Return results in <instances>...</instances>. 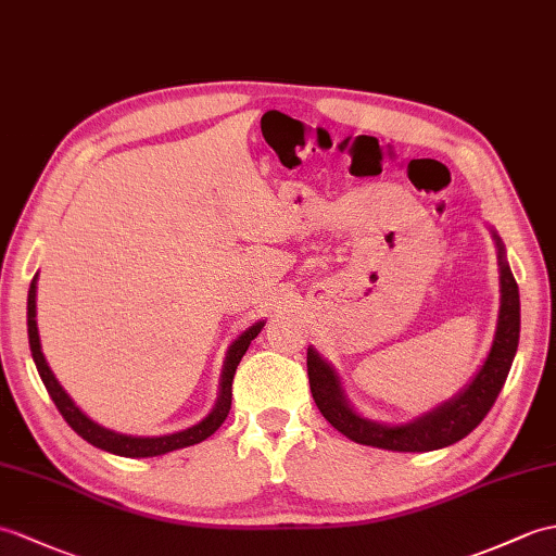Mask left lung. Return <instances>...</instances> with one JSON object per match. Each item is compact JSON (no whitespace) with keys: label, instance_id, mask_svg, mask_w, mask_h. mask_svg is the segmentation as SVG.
Masks as SVG:
<instances>
[{"label":"left lung","instance_id":"left-lung-1","mask_svg":"<svg viewBox=\"0 0 556 556\" xmlns=\"http://www.w3.org/2000/svg\"><path fill=\"white\" fill-rule=\"evenodd\" d=\"M497 239V237H495ZM500 251V319L495 341L481 371L455 400L441 405L429 415L405 424V426H383L367 421L348 405L341 391L339 377L321 359L313 348H307V379L313 391L315 405L319 407L333 429L351 438L355 443L374 445L383 450H397V453H429L462 441L479 426L507 381L509 367L514 363L516 348H519V329H521V307H519V287L511 269L505 261V247L497 239Z\"/></svg>","mask_w":556,"mask_h":556}]
</instances>
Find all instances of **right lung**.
Returning a JSON list of instances; mask_svg holds the SVG:
<instances>
[{
  "instance_id": "right-lung-1",
  "label": "right lung",
  "mask_w": 556,
  "mask_h": 556,
  "mask_svg": "<svg viewBox=\"0 0 556 556\" xmlns=\"http://www.w3.org/2000/svg\"><path fill=\"white\" fill-rule=\"evenodd\" d=\"M35 281L30 283V291H28V339H30V351H33V359H35V367L40 371V377L47 386V391L54 400V405L59 407L61 417L68 421L71 429L83 435L87 443H92L94 447L106 450V453L113 455H121V457H156V455H165V453H173V450L179 447H189V445H197L205 438L213 435L223 421L229 415V407H231V381H235V374L237 367L241 363V357L247 355L251 341L261 333L265 321H257L251 329H247L241 333V337L229 345V353L225 359V371H223V383H219V397H217V405L213 407V412L208 417H205L201 424L191 426L187 431H179L173 435H161V438H135V435H123V433H115L103 429V426L94 424L87 415H83L80 409L75 407L73 400L68 397V393L61 389V383L56 381L54 374H51L47 359L42 355V348H40V333H37V321H35Z\"/></svg>"
}]
</instances>
